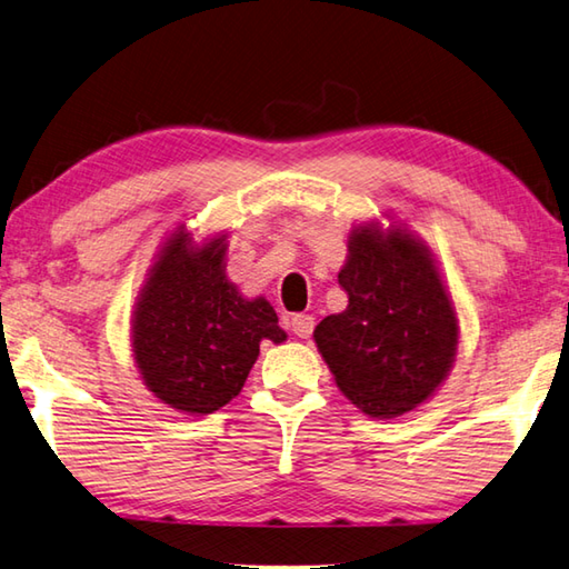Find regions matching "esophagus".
I'll use <instances>...</instances> for the list:
<instances>
[{
	"mask_svg": "<svg viewBox=\"0 0 569 569\" xmlns=\"http://www.w3.org/2000/svg\"><path fill=\"white\" fill-rule=\"evenodd\" d=\"M292 331L299 339H309L315 331V317H309V315L292 317Z\"/></svg>",
	"mask_w": 569,
	"mask_h": 569,
	"instance_id": "esophagus-1",
	"label": "esophagus"
}]
</instances>
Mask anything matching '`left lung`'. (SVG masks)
Segmentation results:
<instances>
[{"label":"left lung","mask_w":569,"mask_h":569,"mask_svg":"<svg viewBox=\"0 0 569 569\" xmlns=\"http://www.w3.org/2000/svg\"><path fill=\"white\" fill-rule=\"evenodd\" d=\"M349 230L345 312L315 329L335 383L361 413L396 418L441 389L458 353V312L431 248L391 212Z\"/></svg>","instance_id":"8db88e82"}]
</instances>
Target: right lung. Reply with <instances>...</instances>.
Masks as SVG:
<instances>
[{
    "instance_id": "obj_1",
    "label": "right lung",
    "mask_w": 569,
    "mask_h": 569,
    "mask_svg": "<svg viewBox=\"0 0 569 569\" xmlns=\"http://www.w3.org/2000/svg\"><path fill=\"white\" fill-rule=\"evenodd\" d=\"M228 232L198 240L178 222L158 244L131 312V357L160 403L208 416L242 391L260 345L287 341L264 297H244L228 267Z\"/></svg>"
}]
</instances>
